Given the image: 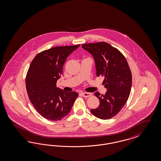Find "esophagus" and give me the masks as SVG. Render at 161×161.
<instances>
[{
	"instance_id": "1",
	"label": "esophagus",
	"mask_w": 161,
	"mask_h": 161,
	"mask_svg": "<svg viewBox=\"0 0 161 161\" xmlns=\"http://www.w3.org/2000/svg\"><path fill=\"white\" fill-rule=\"evenodd\" d=\"M82 94L84 97H88L92 96L91 92H82Z\"/></svg>"
}]
</instances>
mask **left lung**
I'll return each instance as SVG.
<instances>
[{
	"label": "left lung",
	"instance_id": "left-lung-1",
	"mask_svg": "<svg viewBox=\"0 0 161 161\" xmlns=\"http://www.w3.org/2000/svg\"><path fill=\"white\" fill-rule=\"evenodd\" d=\"M82 47L93 56L97 76H104L103 84L107 90L105 95L94 93L100 105L91 112L98 119H111L121 111L130 95L132 73L128 63L118 49L107 42L85 44Z\"/></svg>",
	"mask_w": 161,
	"mask_h": 161
}]
</instances>
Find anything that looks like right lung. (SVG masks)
Instances as JSON below:
<instances>
[{
    "label": "right lung",
    "mask_w": 161,
    "mask_h": 161,
    "mask_svg": "<svg viewBox=\"0 0 161 161\" xmlns=\"http://www.w3.org/2000/svg\"><path fill=\"white\" fill-rule=\"evenodd\" d=\"M80 46L54 47L35 56L26 77L28 97L42 117L50 121L63 119L69 112L78 96L56 87L63 74V65L70 54Z\"/></svg>",
    "instance_id": "obj_1"
}]
</instances>
